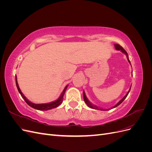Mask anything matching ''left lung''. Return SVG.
<instances>
[{
	"mask_svg": "<svg viewBox=\"0 0 152 152\" xmlns=\"http://www.w3.org/2000/svg\"><path fill=\"white\" fill-rule=\"evenodd\" d=\"M115 49H117V50H120L121 51H122L123 53H124L126 55V56H127V60H128V61H129V63H131V62H130V61H129V57H128V54H127V53L126 51L125 50V49H124L122 46H121L119 44H115ZM130 90H131V88H130V89H129V91H128V93L126 94V95L124 96V97L120 101V102H119L115 106H114V107L112 108H115V107H117V106H118L119 104H121L122 102H123V101L126 98V97L127 96V95H128V94H129V91H130ZM83 96H84V102H85V103L87 104V105L89 107H90V108H94V109H97V110H98V107H96L95 105H93V104H91L89 102V100L87 99V98H86V94H85V93H84V91L83 92ZM100 110H104L103 109H100Z\"/></svg>",
	"mask_w": 152,
	"mask_h": 152,
	"instance_id": "8db88e82",
	"label": "left lung"
}]
</instances>
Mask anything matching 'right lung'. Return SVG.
<instances>
[{
    "label": "right lung",
    "instance_id": "add662e5",
    "mask_svg": "<svg viewBox=\"0 0 152 152\" xmlns=\"http://www.w3.org/2000/svg\"><path fill=\"white\" fill-rule=\"evenodd\" d=\"M16 87L18 88V91H19V93H20L21 97L24 99V100L25 101V102L28 104L29 106H30L31 107L34 108L35 109H37V110H50V109H52V108H56L57 107H58V106L62 103V102H63V98L64 96V94H65V91L66 90V88H67V86L68 85L65 87V88L64 89L63 91L62 92V93L60 96V97H59L56 101H55V102H51V103H46V104H35V103H33L30 102L29 100L27 99L26 98L25 96L23 95V94L21 93V91L19 87V86H18V82H17V77H16Z\"/></svg>",
    "mask_w": 152,
    "mask_h": 152
}]
</instances>
